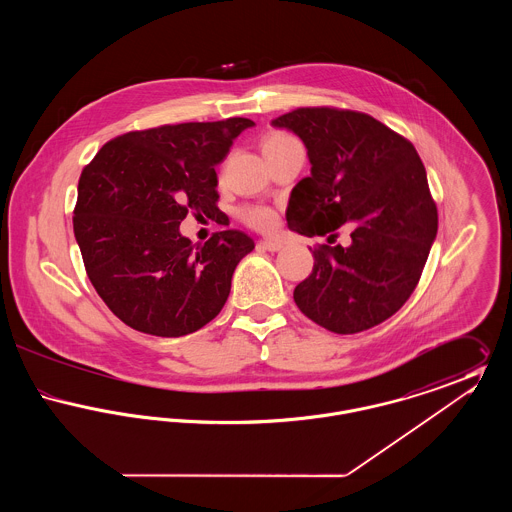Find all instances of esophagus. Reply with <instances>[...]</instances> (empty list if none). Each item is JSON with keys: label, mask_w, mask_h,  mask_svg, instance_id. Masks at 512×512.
Segmentation results:
<instances>
[{"label": "esophagus", "mask_w": 512, "mask_h": 512, "mask_svg": "<svg viewBox=\"0 0 512 512\" xmlns=\"http://www.w3.org/2000/svg\"><path fill=\"white\" fill-rule=\"evenodd\" d=\"M259 245L263 247V249H267V251H280L284 244L282 242H278V240H261Z\"/></svg>", "instance_id": "obj_1"}]
</instances>
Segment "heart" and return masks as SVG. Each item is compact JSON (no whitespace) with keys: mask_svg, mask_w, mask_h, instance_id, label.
<instances>
[{"mask_svg":"<svg viewBox=\"0 0 512 512\" xmlns=\"http://www.w3.org/2000/svg\"><path fill=\"white\" fill-rule=\"evenodd\" d=\"M293 140L292 136L284 134V132H274L265 138L263 149L268 147L280 146L284 142ZM240 219L244 220L247 226L255 228V230H270L276 224V213L263 205H247L244 209H240Z\"/></svg>","mask_w":512,"mask_h":512,"instance_id":"obj_1","label":"heart"}]
</instances>
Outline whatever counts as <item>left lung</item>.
Returning a JSON list of instances; mask_svg holds the SVG:
<instances>
[{
	"label": "left lung",
	"instance_id": "left-lung-1",
	"mask_svg": "<svg viewBox=\"0 0 512 512\" xmlns=\"http://www.w3.org/2000/svg\"><path fill=\"white\" fill-rule=\"evenodd\" d=\"M272 126L297 134L311 161V176L290 195V230L328 236L313 249V272L293 290L295 305L334 334L388 320L414 292L438 234V209L416 149L349 109L299 107ZM343 223L352 242L332 246Z\"/></svg>",
	"mask_w": 512,
	"mask_h": 512
}]
</instances>
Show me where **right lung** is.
Returning <instances> with one entry per match:
<instances>
[{
    "instance_id": "add662e5",
    "label": "right lung",
    "mask_w": 512,
    "mask_h": 512,
    "mask_svg": "<svg viewBox=\"0 0 512 512\" xmlns=\"http://www.w3.org/2000/svg\"><path fill=\"white\" fill-rule=\"evenodd\" d=\"M253 124L232 117L128 132L84 167L74 238L92 286L126 326L180 338L219 315L255 244L240 230H222L194 245L178 226L190 211L220 215L215 167Z\"/></svg>"
}]
</instances>
